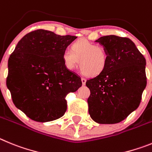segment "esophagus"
I'll list each match as a JSON object with an SVG mask.
<instances>
[{
  "mask_svg": "<svg viewBox=\"0 0 152 152\" xmlns=\"http://www.w3.org/2000/svg\"><path fill=\"white\" fill-rule=\"evenodd\" d=\"M81 80H82V83H83V86H85V85H86V79H84V78H82Z\"/></svg>",
  "mask_w": 152,
  "mask_h": 152,
  "instance_id": "1",
  "label": "esophagus"
}]
</instances>
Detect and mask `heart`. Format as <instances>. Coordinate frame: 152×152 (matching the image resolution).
Wrapping results in <instances>:
<instances>
[{
    "label": "heart",
    "mask_w": 152,
    "mask_h": 152,
    "mask_svg": "<svg viewBox=\"0 0 152 152\" xmlns=\"http://www.w3.org/2000/svg\"><path fill=\"white\" fill-rule=\"evenodd\" d=\"M62 59L64 66L68 70H73L79 61V67L83 74L96 76L106 69L108 64V53L102 46L86 39H79L72 43L70 50H64Z\"/></svg>",
    "instance_id": "obj_1"
}]
</instances>
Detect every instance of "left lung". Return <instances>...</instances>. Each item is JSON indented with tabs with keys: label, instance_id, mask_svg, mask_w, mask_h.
Returning a JSON list of instances; mask_svg holds the SVG:
<instances>
[{
	"label": "left lung",
	"instance_id": "8db88e82",
	"mask_svg": "<svg viewBox=\"0 0 152 152\" xmlns=\"http://www.w3.org/2000/svg\"><path fill=\"white\" fill-rule=\"evenodd\" d=\"M108 53L102 74L86 81L88 113L101 124L121 122L138 108L146 87V61L128 38L107 35L95 41Z\"/></svg>",
	"mask_w": 152,
	"mask_h": 152
}]
</instances>
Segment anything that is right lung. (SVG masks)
Returning a JSON list of instances; mask_svg holds the SVG:
<instances>
[{"instance_id": "1", "label": "right lung", "mask_w": 152, "mask_h": 152, "mask_svg": "<svg viewBox=\"0 0 152 152\" xmlns=\"http://www.w3.org/2000/svg\"><path fill=\"white\" fill-rule=\"evenodd\" d=\"M76 39L38 29L26 34L8 60L7 86L15 106L37 122L57 120L66 110V95L81 78L64 66L62 54Z\"/></svg>"}]
</instances>
